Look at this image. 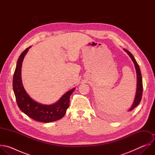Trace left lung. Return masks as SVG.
Instances as JSON below:
<instances>
[{
	"mask_svg": "<svg viewBox=\"0 0 155 155\" xmlns=\"http://www.w3.org/2000/svg\"><path fill=\"white\" fill-rule=\"evenodd\" d=\"M124 50L128 54L129 57L131 58L132 61H133L136 73H137V91H136V97L134 101L133 104H132L131 107L129 109V111H131V110L135 108L140 103L141 99H142V92H143V84H142V75L140 72V69L139 66L136 61L134 57L133 56L128 50L124 49Z\"/></svg>",
	"mask_w": 155,
	"mask_h": 155,
	"instance_id": "1",
	"label": "left lung"
}]
</instances>
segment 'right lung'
Returning <instances> with one entry per match:
<instances>
[{
	"mask_svg": "<svg viewBox=\"0 0 155 155\" xmlns=\"http://www.w3.org/2000/svg\"><path fill=\"white\" fill-rule=\"evenodd\" d=\"M19 56L13 78V88L19 109L32 119L43 123H50L61 119L69 106L70 96L75 88L65 93L60 99L51 105H43L33 100L25 91L21 80L22 62L29 49Z\"/></svg>",
	"mask_w": 155,
	"mask_h": 155,
	"instance_id": "obj_1",
	"label": "right lung"
}]
</instances>
